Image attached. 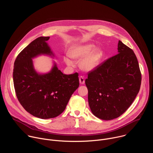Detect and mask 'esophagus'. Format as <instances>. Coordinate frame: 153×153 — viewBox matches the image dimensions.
I'll return each mask as SVG.
<instances>
[{
	"label": "esophagus",
	"mask_w": 153,
	"mask_h": 153,
	"mask_svg": "<svg viewBox=\"0 0 153 153\" xmlns=\"http://www.w3.org/2000/svg\"><path fill=\"white\" fill-rule=\"evenodd\" d=\"M79 82H80V84H84L85 83V79L82 76L79 77Z\"/></svg>",
	"instance_id": "esophagus-1"
}]
</instances>
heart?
I'll list each match as a JSON object with an SVG mask.
<instances>
[{
    "label": "heart",
    "instance_id": "obj_1",
    "mask_svg": "<svg viewBox=\"0 0 153 153\" xmlns=\"http://www.w3.org/2000/svg\"><path fill=\"white\" fill-rule=\"evenodd\" d=\"M96 46L92 43L75 45L71 48L68 52L69 56L74 59H81L80 68L86 71L94 70L100 64L103 56V51L100 48L95 49ZM64 61L68 66H73V61L68 57H64Z\"/></svg>",
    "mask_w": 153,
    "mask_h": 153
}]
</instances>
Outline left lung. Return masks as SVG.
Segmentation results:
<instances>
[{
	"instance_id": "obj_1",
	"label": "left lung",
	"mask_w": 153,
	"mask_h": 153,
	"mask_svg": "<svg viewBox=\"0 0 153 153\" xmlns=\"http://www.w3.org/2000/svg\"><path fill=\"white\" fill-rule=\"evenodd\" d=\"M117 54L88 73L85 84L88 103L97 117H119L132 104L140 88L142 75L134 51L120 40Z\"/></svg>"
}]
</instances>
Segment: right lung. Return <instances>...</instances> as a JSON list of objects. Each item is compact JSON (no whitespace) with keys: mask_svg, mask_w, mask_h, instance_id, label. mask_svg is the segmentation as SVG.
Masks as SVG:
<instances>
[{"mask_svg":"<svg viewBox=\"0 0 153 153\" xmlns=\"http://www.w3.org/2000/svg\"><path fill=\"white\" fill-rule=\"evenodd\" d=\"M50 37H39L17 56L14 64L13 82L17 99L31 115L42 119L59 116L79 86V74H63L54 63L45 74L34 70L32 59L40 54L53 55L48 43Z\"/></svg>","mask_w":153,"mask_h":153,"instance_id":"1","label":"right lung"}]
</instances>
